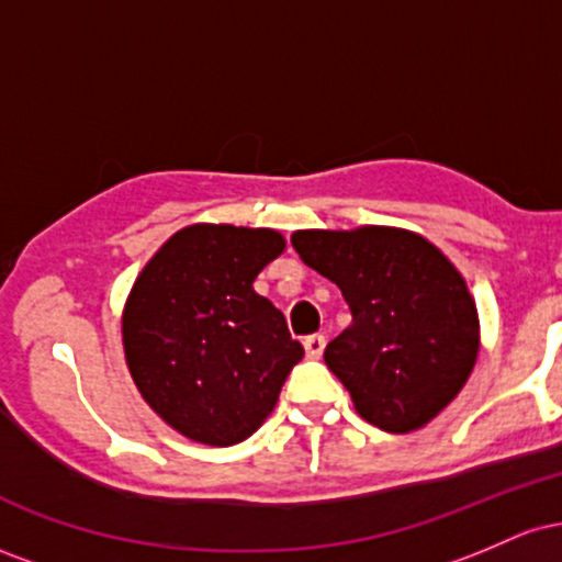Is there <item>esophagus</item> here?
<instances>
[{"mask_svg": "<svg viewBox=\"0 0 562 562\" xmlns=\"http://www.w3.org/2000/svg\"><path fill=\"white\" fill-rule=\"evenodd\" d=\"M303 348H306V357L319 359L325 351V335H308V338H303Z\"/></svg>", "mask_w": 562, "mask_h": 562, "instance_id": "34e87169", "label": "esophagus"}]
</instances>
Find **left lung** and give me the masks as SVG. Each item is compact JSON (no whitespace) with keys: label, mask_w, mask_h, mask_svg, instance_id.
Wrapping results in <instances>:
<instances>
[{"label":"left lung","mask_w":562,"mask_h":562,"mask_svg":"<svg viewBox=\"0 0 562 562\" xmlns=\"http://www.w3.org/2000/svg\"><path fill=\"white\" fill-rule=\"evenodd\" d=\"M290 243L351 308L325 364L359 415L389 434L434 420L479 357V314L462 274L436 245L404 229H303Z\"/></svg>","instance_id":"8db88e82"}]
</instances>
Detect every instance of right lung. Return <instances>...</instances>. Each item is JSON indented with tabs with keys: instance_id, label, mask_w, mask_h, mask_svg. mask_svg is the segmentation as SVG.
I'll list each match as a JSON object with an SVG mask.
<instances>
[{
	"instance_id": "add662e5",
	"label": "right lung",
	"mask_w": 562,
	"mask_h": 562,
	"mask_svg": "<svg viewBox=\"0 0 562 562\" xmlns=\"http://www.w3.org/2000/svg\"><path fill=\"white\" fill-rule=\"evenodd\" d=\"M282 248L274 229L195 224L177 232L134 282L126 364L145 402L192 441H245L303 357L280 308L254 290Z\"/></svg>"
}]
</instances>
